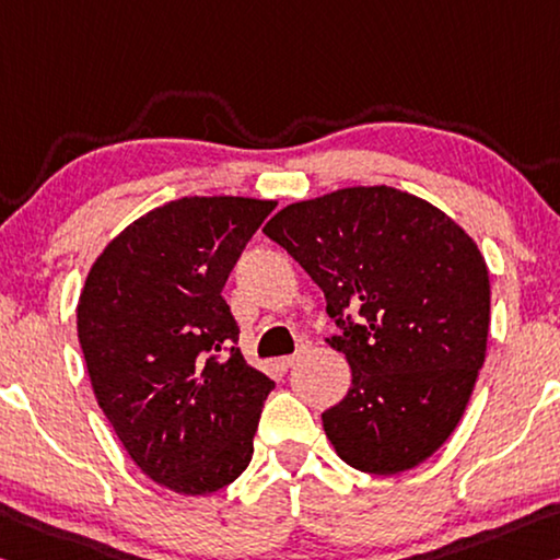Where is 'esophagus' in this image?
I'll use <instances>...</instances> for the list:
<instances>
[{
	"label": "esophagus",
	"mask_w": 560,
	"mask_h": 560,
	"mask_svg": "<svg viewBox=\"0 0 560 560\" xmlns=\"http://www.w3.org/2000/svg\"><path fill=\"white\" fill-rule=\"evenodd\" d=\"M306 353H308V346H301V349H299L296 353H291V357L279 359V366H281V369H291V366H294V363H299L301 359H304Z\"/></svg>",
	"instance_id": "esophagus-1"
}]
</instances>
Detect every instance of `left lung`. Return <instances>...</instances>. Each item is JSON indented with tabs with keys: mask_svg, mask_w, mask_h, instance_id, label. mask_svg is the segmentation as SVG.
<instances>
[{
	"mask_svg": "<svg viewBox=\"0 0 560 560\" xmlns=\"http://www.w3.org/2000/svg\"><path fill=\"white\" fill-rule=\"evenodd\" d=\"M264 234L294 256L343 328V401L322 413L336 454L394 476L454 433L486 361L488 266L471 236L394 186H349L283 207ZM359 311V325L350 312Z\"/></svg>",
	"mask_w": 560,
	"mask_h": 560,
	"instance_id": "8db88e82",
	"label": "left lung"
}]
</instances>
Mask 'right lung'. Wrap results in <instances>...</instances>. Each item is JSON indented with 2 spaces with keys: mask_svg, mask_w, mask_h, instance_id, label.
<instances>
[{
  "mask_svg": "<svg viewBox=\"0 0 560 560\" xmlns=\"http://www.w3.org/2000/svg\"><path fill=\"white\" fill-rule=\"evenodd\" d=\"M277 201L184 197L114 236L77 304L96 404L152 481L207 495L242 476L273 381L236 349L221 289Z\"/></svg>",
  "mask_w": 560,
  "mask_h": 560,
  "instance_id": "obj_1",
  "label": "right lung"
}]
</instances>
